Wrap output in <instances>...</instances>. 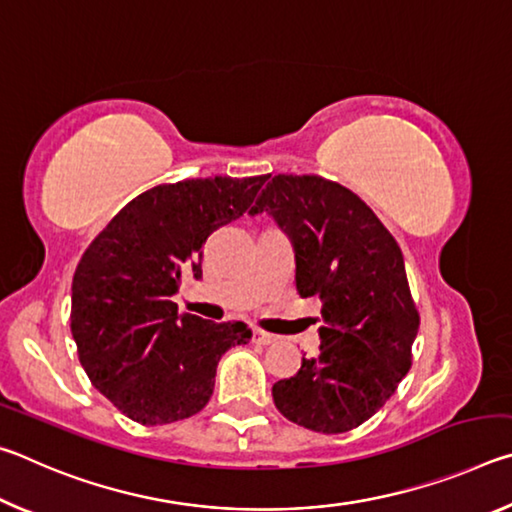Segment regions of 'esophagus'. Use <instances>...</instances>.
I'll return each instance as SVG.
<instances>
[{
    "label": "esophagus",
    "instance_id": "1",
    "mask_svg": "<svg viewBox=\"0 0 512 512\" xmlns=\"http://www.w3.org/2000/svg\"><path fill=\"white\" fill-rule=\"evenodd\" d=\"M253 341L259 343V345H273L277 339L273 334L264 332V329H253Z\"/></svg>",
    "mask_w": 512,
    "mask_h": 512
}]
</instances>
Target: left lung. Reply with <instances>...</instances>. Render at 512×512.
<instances>
[{
	"label": "left lung",
	"mask_w": 512,
	"mask_h": 512,
	"mask_svg": "<svg viewBox=\"0 0 512 512\" xmlns=\"http://www.w3.org/2000/svg\"><path fill=\"white\" fill-rule=\"evenodd\" d=\"M268 212L296 253V289L320 302V354L273 384L284 418L343 433L372 418L411 368L420 316L402 250L377 214L334 180L277 173L250 214Z\"/></svg>",
	"instance_id": "8db88e82"
}]
</instances>
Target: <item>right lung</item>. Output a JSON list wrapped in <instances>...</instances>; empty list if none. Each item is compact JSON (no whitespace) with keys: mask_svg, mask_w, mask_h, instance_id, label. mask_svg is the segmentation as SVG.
I'll return each mask as SVG.
<instances>
[{"mask_svg":"<svg viewBox=\"0 0 512 512\" xmlns=\"http://www.w3.org/2000/svg\"><path fill=\"white\" fill-rule=\"evenodd\" d=\"M268 176L192 178L133 198L85 250L72 282V336L92 386L146 427L192 418L210 402L219 359L253 332L178 314L203 246L239 219Z\"/></svg>","mask_w":512,"mask_h":512,"instance_id":"right-lung-1","label":"right lung"}]
</instances>
